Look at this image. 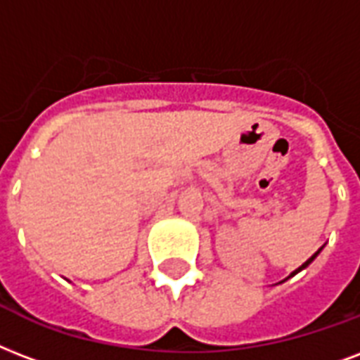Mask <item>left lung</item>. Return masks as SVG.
<instances>
[{
  "label": "left lung",
  "mask_w": 360,
  "mask_h": 360,
  "mask_svg": "<svg viewBox=\"0 0 360 360\" xmlns=\"http://www.w3.org/2000/svg\"><path fill=\"white\" fill-rule=\"evenodd\" d=\"M321 249H323V247H321ZM321 249H319V251H317V253H314V255H311V257H309V259L306 260V262H304V264L300 266V268H296L295 271H290V276H289V278H292V276H296V274H298V271H302V270H304V268H308V266L311 264V262H314V260H315V257H317V255L321 253ZM289 278H285L283 281H287V279H289ZM283 281H279V283H283Z\"/></svg>",
  "instance_id": "1"
}]
</instances>
